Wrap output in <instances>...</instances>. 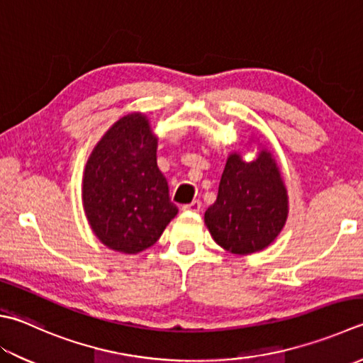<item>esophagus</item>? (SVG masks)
<instances>
[{
    "label": "esophagus",
    "mask_w": 363,
    "mask_h": 363,
    "mask_svg": "<svg viewBox=\"0 0 363 363\" xmlns=\"http://www.w3.org/2000/svg\"><path fill=\"white\" fill-rule=\"evenodd\" d=\"M201 208H202L201 201H193L191 203H186L182 207L183 211H189V213H197V211H201Z\"/></svg>",
    "instance_id": "esophagus-1"
}]
</instances>
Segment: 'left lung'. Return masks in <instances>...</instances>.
I'll use <instances>...</instances> for the list:
<instances>
[{
  "label": "left lung",
  "mask_w": 363,
  "mask_h": 363,
  "mask_svg": "<svg viewBox=\"0 0 363 363\" xmlns=\"http://www.w3.org/2000/svg\"><path fill=\"white\" fill-rule=\"evenodd\" d=\"M242 155L228 156L218 197L203 221L221 248L245 256L275 242L288 220L289 197L269 150L262 147L250 162Z\"/></svg>",
  "instance_id": "8db88e82"
}]
</instances>
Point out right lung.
Returning <instances> with one entry per match:
<instances>
[{
  "label": "right lung",
  "mask_w": 363,
  "mask_h": 363,
  "mask_svg": "<svg viewBox=\"0 0 363 363\" xmlns=\"http://www.w3.org/2000/svg\"><path fill=\"white\" fill-rule=\"evenodd\" d=\"M156 150L147 115L133 112L108 128L85 164L82 203L93 234L107 248L138 255L158 242L179 213Z\"/></svg>",
  "instance_id": "right-lung-1"
}]
</instances>
